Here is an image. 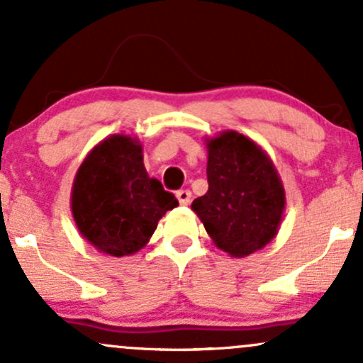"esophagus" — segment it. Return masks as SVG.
<instances>
[{
    "instance_id": "esophagus-1",
    "label": "esophagus",
    "mask_w": 363,
    "mask_h": 363,
    "mask_svg": "<svg viewBox=\"0 0 363 363\" xmlns=\"http://www.w3.org/2000/svg\"><path fill=\"white\" fill-rule=\"evenodd\" d=\"M177 199L182 206H187L191 203V191H187V189L177 191Z\"/></svg>"
}]
</instances>
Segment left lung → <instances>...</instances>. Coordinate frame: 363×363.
<instances>
[{
    "label": "left lung",
    "instance_id": "left-lung-1",
    "mask_svg": "<svg viewBox=\"0 0 363 363\" xmlns=\"http://www.w3.org/2000/svg\"><path fill=\"white\" fill-rule=\"evenodd\" d=\"M208 191L191 208L216 247L244 257L273 239L285 191L272 160L252 140L225 131L208 141Z\"/></svg>",
    "mask_w": 363,
    "mask_h": 363
}]
</instances>
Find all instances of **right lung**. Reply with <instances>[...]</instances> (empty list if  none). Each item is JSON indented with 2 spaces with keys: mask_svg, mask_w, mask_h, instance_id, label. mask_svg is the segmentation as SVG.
I'll list each match as a JSON object with an SVG mask.
<instances>
[{
  "mask_svg": "<svg viewBox=\"0 0 363 363\" xmlns=\"http://www.w3.org/2000/svg\"><path fill=\"white\" fill-rule=\"evenodd\" d=\"M176 196L150 179L138 141L114 135L97 145L74 177L72 210L78 230L99 251L121 257L140 251Z\"/></svg>",
  "mask_w": 363,
  "mask_h": 363,
  "instance_id": "right-lung-1",
  "label": "right lung"
}]
</instances>
